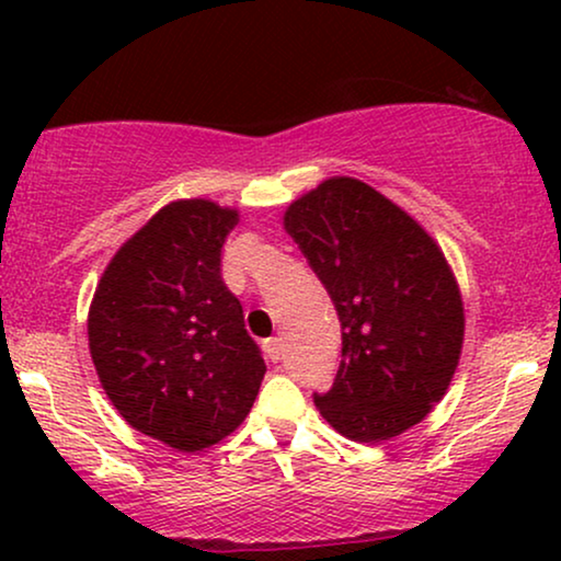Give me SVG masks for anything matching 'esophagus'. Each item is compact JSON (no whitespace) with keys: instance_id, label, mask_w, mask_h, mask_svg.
Wrapping results in <instances>:
<instances>
[{"instance_id":"esophagus-1","label":"esophagus","mask_w":561,"mask_h":561,"mask_svg":"<svg viewBox=\"0 0 561 561\" xmlns=\"http://www.w3.org/2000/svg\"><path fill=\"white\" fill-rule=\"evenodd\" d=\"M263 350H265V355H267V359H271V363H278V359H280V340H278V336H271V340H265Z\"/></svg>"}]
</instances>
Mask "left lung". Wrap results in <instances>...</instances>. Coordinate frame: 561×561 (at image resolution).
<instances>
[{
    "label": "left lung",
    "instance_id": "1",
    "mask_svg": "<svg viewBox=\"0 0 561 561\" xmlns=\"http://www.w3.org/2000/svg\"><path fill=\"white\" fill-rule=\"evenodd\" d=\"M283 225L342 324L340 370L313 393L321 416L373 444L419 424L462 352L465 309L447 257L401 206L347 175L290 204Z\"/></svg>",
    "mask_w": 561,
    "mask_h": 561
}]
</instances>
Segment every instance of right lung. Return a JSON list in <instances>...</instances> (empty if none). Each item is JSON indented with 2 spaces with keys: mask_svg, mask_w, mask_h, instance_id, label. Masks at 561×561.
Segmentation results:
<instances>
[{
  "mask_svg": "<svg viewBox=\"0 0 561 561\" xmlns=\"http://www.w3.org/2000/svg\"><path fill=\"white\" fill-rule=\"evenodd\" d=\"M234 209L183 198L122 244L89 309V350L114 409L179 451L211 447L255 403L265 359L221 280Z\"/></svg>",
  "mask_w": 561,
  "mask_h": 561,
  "instance_id": "add662e5",
  "label": "right lung"
}]
</instances>
